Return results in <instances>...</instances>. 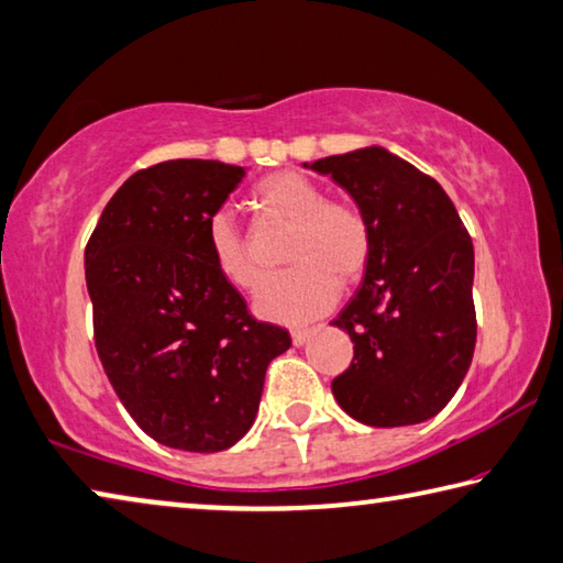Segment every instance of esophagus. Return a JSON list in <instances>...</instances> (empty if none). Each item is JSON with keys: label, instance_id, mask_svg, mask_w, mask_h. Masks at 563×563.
Here are the masks:
<instances>
[{"label": "esophagus", "instance_id": "obj_1", "mask_svg": "<svg viewBox=\"0 0 563 563\" xmlns=\"http://www.w3.org/2000/svg\"><path fill=\"white\" fill-rule=\"evenodd\" d=\"M309 336H311V329H307V327L291 329V342H294V346H301L303 342H307Z\"/></svg>", "mask_w": 563, "mask_h": 563}]
</instances>
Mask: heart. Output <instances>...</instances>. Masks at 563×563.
I'll list each match as a JSON object with an SVG mask.
<instances>
[{"label": "heart", "instance_id": "obj_1", "mask_svg": "<svg viewBox=\"0 0 563 563\" xmlns=\"http://www.w3.org/2000/svg\"><path fill=\"white\" fill-rule=\"evenodd\" d=\"M252 201L264 219L289 227L284 264L256 294V314L301 324L331 309L339 287L352 289L364 279L374 254V232L354 201L324 197L321 184L307 174L282 169L256 181ZM211 266L229 287L252 291L262 266L232 217L219 211L207 224Z\"/></svg>", "mask_w": 563, "mask_h": 563}]
</instances>
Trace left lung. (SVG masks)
Here are the masks:
<instances>
[{"instance_id": "left-lung-1", "label": "left lung", "mask_w": 563, "mask_h": 563, "mask_svg": "<svg viewBox=\"0 0 563 563\" xmlns=\"http://www.w3.org/2000/svg\"><path fill=\"white\" fill-rule=\"evenodd\" d=\"M374 232L372 264L331 324L354 342L331 391L366 427H409L446 407L476 346L474 246L437 179L379 146L317 159Z\"/></svg>"}]
</instances>
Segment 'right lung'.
<instances>
[{"instance_id": "add662e5", "label": "right lung", "mask_w": 563, "mask_h": 563, "mask_svg": "<svg viewBox=\"0 0 563 563\" xmlns=\"http://www.w3.org/2000/svg\"><path fill=\"white\" fill-rule=\"evenodd\" d=\"M246 169L169 159L132 174L85 249L95 344L144 434L181 451H224L252 429L266 366L287 329L249 314L207 252V224Z\"/></svg>"}]
</instances>
